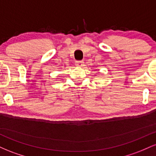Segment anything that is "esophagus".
Wrapping results in <instances>:
<instances>
[{"instance_id":"1","label":"esophagus","mask_w":156,"mask_h":156,"mask_svg":"<svg viewBox=\"0 0 156 156\" xmlns=\"http://www.w3.org/2000/svg\"><path fill=\"white\" fill-rule=\"evenodd\" d=\"M83 64H84L83 61H77L76 63V66H77V67H83Z\"/></svg>"}]
</instances>
